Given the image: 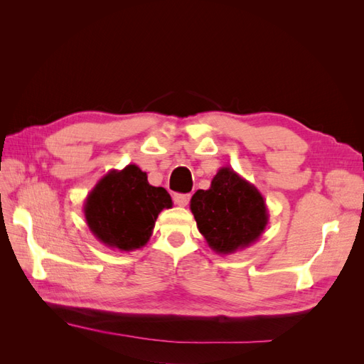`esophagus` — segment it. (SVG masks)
<instances>
[{
	"label": "esophagus",
	"instance_id": "obj_1",
	"mask_svg": "<svg viewBox=\"0 0 364 364\" xmlns=\"http://www.w3.org/2000/svg\"><path fill=\"white\" fill-rule=\"evenodd\" d=\"M173 200H174V203H176V205H179V206H186V205H188V202H190V194H181V193H176V194L173 196Z\"/></svg>",
	"mask_w": 364,
	"mask_h": 364
}]
</instances>
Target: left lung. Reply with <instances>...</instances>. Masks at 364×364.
Returning a JSON list of instances; mask_svg holds the SVG:
<instances>
[{"mask_svg":"<svg viewBox=\"0 0 364 364\" xmlns=\"http://www.w3.org/2000/svg\"><path fill=\"white\" fill-rule=\"evenodd\" d=\"M190 208L208 246L220 255L249 247L269 223L262 194L230 167L220 168L208 190H197Z\"/></svg>","mask_w":364,"mask_h":364,"instance_id":"left-lung-1","label":"left lung"}]
</instances>
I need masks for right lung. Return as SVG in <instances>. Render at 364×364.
<instances>
[{
    "label": "right lung",
    "mask_w": 364,
    "mask_h": 364,
    "mask_svg": "<svg viewBox=\"0 0 364 364\" xmlns=\"http://www.w3.org/2000/svg\"><path fill=\"white\" fill-rule=\"evenodd\" d=\"M171 206L167 190L151 186L147 173L129 164L97 182L86 197L83 213L87 228L100 243L130 252L147 245L159 213Z\"/></svg>",
    "instance_id": "add662e5"
}]
</instances>
